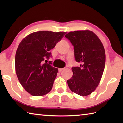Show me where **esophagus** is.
Masks as SVG:
<instances>
[{
	"label": "esophagus",
	"instance_id": "1",
	"mask_svg": "<svg viewBox=\"0 0 123 123\" xmlns=\"http://www.w3.org/2000/svg\"><path fill=\"white\" fill-rule=\"evenodd\" d=\"M64 69V68H59V69H58L59 71L60 72H62V70H63Z\"/></svg>",
	"mask_w": 123,
	"mask_h": 123
}]
</instances>
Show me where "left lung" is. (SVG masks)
<instances>
[{
  "mask_svg": "<svg viewBox=\"0 0 123 123\" xmlns=\"http://www.w3.org/2000/svg\"><path fill=\"white\" fill-rule=\"evenodd\" d=\"M74 46L75 59L80 67H72L73 76L67 80L70 90L86 96L100 83L105 65L104 46L95 33L90 30L70 32L65 36Z\"/></svg>",
  "mask_w": 123,
  "mask_h": 123,
  "instance_id": "1",
  "label": "left lung"
}]
</instances>
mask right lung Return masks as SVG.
Returning a JSON list of instances; mask_svg holds the SVG:
<instances>
[{
	"instance_id": "right-lung-1",
	"label": "right lung",
	"mask_w": 123,
	"mask_h": 123,
	"mask_svg": "<svg viewBox=\"0 0 123 123\" xmlns=\"http://www.w3.org/2000/svg\"><path fill=\"white\" fill-rule=\"evenodd\" d=\"M66 32L41 31L32 33L23 38L17 50L16 72L18 80L27 92L41 96L51 90L58 68L52 62L50 50L62 40Z\"/></svg>"
}]
</instances>
